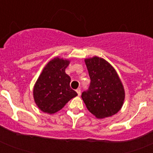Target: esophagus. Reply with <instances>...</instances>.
<instances>
[{"instance_id":"34e87169","label":"esophagus","mask_w":153,"mask_h":153,"mask_svg":"<svg viewBox=\"0 0 153 153\" xmlns=\"http://www.w3.org/2000/svg\"><path fill=\"white\" fill-rule=\"evenodd\" d=\"M76 92H77V94H78V95H79V96L81 95V89H80V88L77 89Z\"/></svg>"}]
</instances>
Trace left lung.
Listing matches in <instances>:
<instances>
[{"instance_id": "8db88e82", "label": "left lung", "mask_w": 153, "mask_h": 153, "mask_svg": "<svg viewBox=\"0 0 153 153\" xmlns=\"http://www.w3.org/2000/svg\"><path fill=\"white\" fill-rule=\"evenodd\" d=\"M91 84L82 98L97 118L113 116L121 109L125 91L116 71L106 60L94 56L85 59Z\"/></svg>"}]
</instances>
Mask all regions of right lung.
<instances>
[{"instance_id": "obj_1", "label": "right lung", "mask_w": 153, "mask_h": 153, "mask_svg": "<svg viewBox=\"0 0 153 153\" xmlns=\"http://www.w3.org/2000/svg\"><path fill=\"white\" fill-rule=\"evenodd\" d=\"M70 61L56 57L43 70L33 89L34 100L44 113L55 114L78 94L71 88V78L65 70Z\"/></svg>"}]
</instances>
